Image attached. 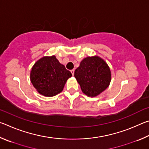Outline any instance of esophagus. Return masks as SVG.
Instances as JSON below:
<instances>
[{"label":"esophagus","mask_w":149,"mask_h":149,"mask_svg":"<svg viewBox=\"0 0 149 149\" xmlns=\"http://www.w3.org/2000/svg\"><path fill=\"white\" fill-rule=\"evenodd\" d=\"M70 72H71L72 75H74V69H72L71 70H70Z\"/></svg>","instance_id":"34e87169"}]
</instances>
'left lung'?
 I'll return each mask as SVG.
<instances>
[{
  "instance_id": "left-lung-1",
  "label": "left lung",
  "mask_w": 149,
  "mask_h": 149,
  "mask_svg": "<svg viewBox=\"0 0 149 149\" xmlns=\"http://www.w3.org/2000/svg\"><path fill=\"white\" fill-rule=\"evenodd\" d=\"M74 77L82 92L88 97H96L109 87L111 71L108 64L101 57L94 56L85 57L75 70Z\"/></svg>"
}]
</instances>
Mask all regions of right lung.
Instances as JSON below:
<instances>
[{
    "label": "right lung",
    "instance_id": "1",
    "mask_svg": "<svg viewBox=\"0 0 149 149\" xmlns=\"http://www.w3.org/2000/svg\"><path fill=\"white\" fill-rule=\"evenodd\" d=\"M71 77V72L55 56L41 57L34 64L30 72L33 86L38 93L46 97H53L61 92Z\"/></svg>",
    "mask_w": 149,
    "mask_h": 149
}]
</instances>
